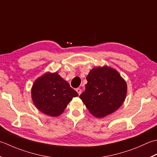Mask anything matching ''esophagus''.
<instances>
[{"label": "esophagus", "mask_w": 157, "mask_h": 157, "mask_svg": "<svg viewBox=\"0 0 157 157\" xmlns=\"http://www.w3.org/2000/svg\"><path fill=\"white\" fill-rule=\"evenodd\" d=\"M76 92L78 93V95H81V89H80V88H77L76 89Z\"/></svg>", "instance_id": "esophagus-1"}]
</instances>
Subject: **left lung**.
Masks as SVG:
<instances>
[{"label": "left lung", "instance_id": "obj_1", "mask_svg": "<svg viewBox=\"0 0 157 157\" xmlns=\"http://www.w3.org/2000/svg\"><path fill=\"white\" fill-rule=\"evenodd\" d=\"M87 81L80 98L95 117L103 118L114 113L125 100L127 83L114 68L107 66L93 68Z\"/></svg>", "mask_w": 157, "mask_h": 157}]
</instances>
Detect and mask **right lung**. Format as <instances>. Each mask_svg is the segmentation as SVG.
I'll list each match as a JSON object with an SVG mask.
<instances>
[{
  "instance_id": "obj_1",
  "label": "right lung",
  "mask_w": 157,
  "mask_h": 157,
  "mask_svg": "<svg viewBox=\"0 0 157 157\" xmlns=\"http://www.w3.org/2000/svg\"><path fill=\"white\" fill-rule=\"evenodd\" d=\"M31 95L38 109L51 117L62 114L72 98L78 95L57 72H47L38 78L32 87Z\"/></svg>"
}]
</instances>
